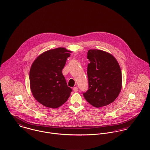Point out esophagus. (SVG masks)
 <instances>
[{"label":"esophagus","mask_w":150,"mask_h":150,"mask_svg":"<svg viewBox=\"0 0 150 150\" xmlns=\"http://www.w3.org/2000/svg\"><path fill=\"white\" fill-rule=\"evenodd\" d=\"M73 91L74 92H77L79 91V88L77 87H74V88H73Z\"/></svg>","instance_id":"1"}]
</instances>
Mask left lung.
I'll return each mask as SVG.
<instances>
[{
    "mask_svg": "<svg viewBox=\"0 0 150 150\" xmlns=\"http://www.w3.org/2000/svg\"><path fill=\"white\" fill-rule=\"evenodd\" d=\"M87 58L88 89L83 95L94 107L107 106L118 97L122 87V73L117 61L102 50H90Z\"/></svg>",
    "mask_w": 150,
    "mask_h": 150,
    "instance_id": "left-lung-1",
    "label": "left lung"
}]
</instances>
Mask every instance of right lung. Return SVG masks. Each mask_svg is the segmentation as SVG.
Masks as SVG:
<instances>
[{
	"label": "right lung",
	"instance_id": "obj_1",
	"mask_svg": "<svg viewBox=\"0 0 150 150\" xmlns=\"http://www.w3.org/2000/svg\"><path fill=\"white\" fill-rule=\"evenodd\" d=\"M69 52L64 48L48 50L38 57L31 66L29 81L32 94L46 107H60L72 92L62 72L70 56Z\"/></svg>",
	"mask_w": 150,
	"mask_h": 150
}]
</instances>
